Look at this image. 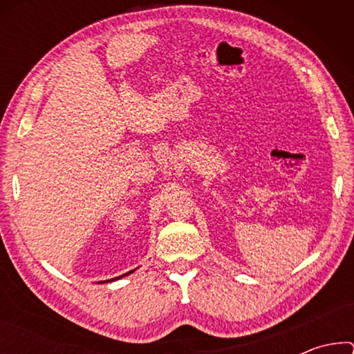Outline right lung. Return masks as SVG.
I'll return each instance as SVG.
<instances>
[{
  "label": "right lung",
  "mask_w": 354,
  "mask_h": 354,
  "mask_svg": "<svg viewBox=\"0 0 354 354\" xmlns=\"http://www.w3.org/2000/svg\"><path fill=\"white\" fill-rule=\"evenodd\" d=\"M133 272H136V270H131V272H128V273H124V274H122V277H117V278H113V279H107V281H101V283H111V281H117V279H120V278H123V277H127V274H131Z\"/></svg>",
  "instance_id": "right-lung-1"
}]
</instances>
